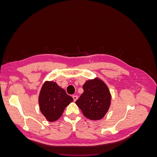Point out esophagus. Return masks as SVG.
Masks as SVG:
<instances>
[{
	"label": "esophagus",
	"mask_w": 157,
	"mask_h": 157,
	"mask_svg": "<svg viewBox=\"0 0 157 157\" xmlns=\"http://www.w3.org/2000/svg\"><path fill=\"white\" fill-rule=\"evenodd\" d=\"M73 100H74V101H77V100L78 96H76V95H74V96H73Z\"/></svg>",
	"instance_id": "34e87169"
}]
</instances>
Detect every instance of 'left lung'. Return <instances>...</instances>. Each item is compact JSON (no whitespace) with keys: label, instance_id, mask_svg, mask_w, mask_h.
I'll list each match as a JSON object with an SVG mask.
<instances>
[{"label":"left lung","instance_id":"1","mask_svg":"<svg viewBox=\"0 0 157 157\" xmlns=\"http://www.w3.org/2000/svg\"><path fill=\"white\" fill-rule=\"evenodd\" d=\"M83 94L76 101L84 117L90 120H100L110 107L111 96L107 85L98 78L85 82Z\"/></svg>","mask_w":157,"mask_h":157}]
</instances>
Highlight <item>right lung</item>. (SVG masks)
Here are the masks:
<instances>
[{"instance_id":"right-lung-1","label":"right lung","mask_w":157,"mask_h":157,"mask_svg":"<svg viewBox=\"0 0 157 157\" xmlns=\"http://www.w3.org/2000/svg\"><path fill=\"white\" fill-rule=\"evenodd\" d=\"M73 100L65 90L52 81L44 83L39 98L40 111L50 122L59 119L65 107Z\"/></svg>"}]
</instances>
